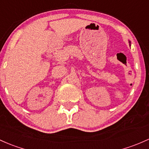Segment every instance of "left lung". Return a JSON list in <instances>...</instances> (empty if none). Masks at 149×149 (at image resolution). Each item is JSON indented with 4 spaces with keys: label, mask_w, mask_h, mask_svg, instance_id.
Here are the masks:
<instances>
[{
    "label": "left lung",
    "mask_w": 149,
    "mask_h": 149,
    "mask_svg": "<svg viewBox=\"0 0 149 149\" xmlns=\"http://www.w3.org/2000/svg\"><path fill=\"white\" fill-rule=\"evenodd\" d=\"M129 46H131V41H129Z\"/></svg>",
    "instance_id": "8db88e82"
}]
</instances>
